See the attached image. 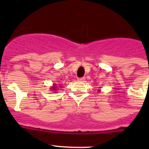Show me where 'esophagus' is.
Here are the masks:
<instances>
[{
    "label": "esophagus",
    "mask_w": 149,
    "mask_h": 149,
    "mask_svg": "<svg viewBox=\"0 0 149 149\" xmlns=\"http://www.w3.org/2000/svg\"><path fill=\"white\" fill-rule=\"evenodd\" d=\"M78 80L79 81H82L84 82V81L86 80V78L85 77H82V78H79V79H78Z\"/></svg>",
    "instance_id": "obj_1"
}]
</instances>
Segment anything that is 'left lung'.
Here are the masks:
<instances>
[{"label": "left lung", "mask_w": 149, "mask_h": 149, "mask_svg": "<svg viewBox=\"0 0 149 149\" xmlns=\"http://www.w3.org/2000/svg\"><path fill=\"white\" fill-rule=\"evenodd\" d=\"M100 88H102V87H100ZM98 91H99V92H100V89H99Z\"/></svg>", "instance_id": "1"}]
</instances>
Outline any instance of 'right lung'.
I'll return each instance as SVG.
<instances>
[{"mask_svg": "<svg viewBox=\"0 0 149 149\" xmlns=\"http://www.w3.org/2000/svg\"><path fill=\"white\" fill-rule=\"evenodd\" d=\"M61 84H60V86H58L57 85V84H54L53 85H52V86H51V88H50V91H56V92H58V89H59V88H58V87H61Z\"/></svg>", "mask_w": 149, "mask_h": 149, "instance_id": "add662e5", "label": "right lung"}]
</instances>
